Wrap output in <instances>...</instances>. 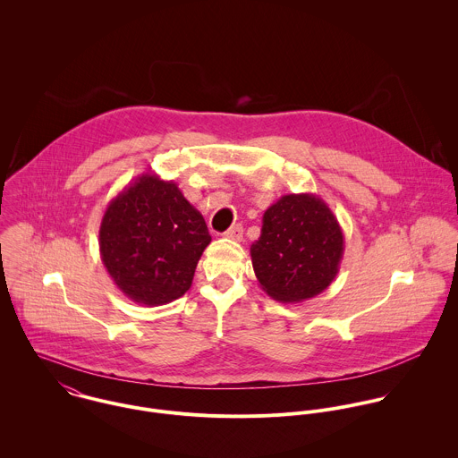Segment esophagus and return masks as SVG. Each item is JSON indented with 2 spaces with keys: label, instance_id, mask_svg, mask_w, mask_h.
Wrapping results in <instances>:
<instances>
[{
  "label": "esophagus",
  "instance_id": "esophagus-1",
  "mask_svg": "<svg viewBox=\"0 0 458 458\" xmlns=\"http://www.w3.org/2000/svg\"><path fill=\"white\" fill-rule=\"evenodd\" d=\"M224 236L229 240H234V242H242L243 240V225L242 224L233 225L229 231L224 233Z\"/></svg>",
  "mask_w": 458,
  "mask_h": 458
}]
</instances>
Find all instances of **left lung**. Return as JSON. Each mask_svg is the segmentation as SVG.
<instances>
[{
	"label": "left lung",
	"instance_id": "1",
	"mask_svg": "<svg viewBox=\"0 0 458 458\" xmlns=\"http://www.w3.org/2000/svg\"><path fill=\"white\" fill-rule=\"evenodd\" d=\"M250 258L267 296L300 303L335 280L344 258V233L321 197L287 194L264 211Z\"/></svg>",
	"mask_w": 458,
	"mask_h": 458
}]
</instances>
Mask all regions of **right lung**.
Wrapping results in <instances>:
<instances>
[{
	"label": "right lung",
	"mask_w": 458,
	"mask_h": 458,
	"mask_svg": "<svg viewBox=\"0 0 458 458\" xmlns=\"http://www.w3.org/2000/svg\"><path fill=\"white\" fill-rule=\"evenodd\" d=\"M211 236L174 182L137 176L114 197L98 231L100 258L114 285L139 305L182 298Z\"/></svg>",
	"instance_id": "right-lung-1"
}]
</instances>
